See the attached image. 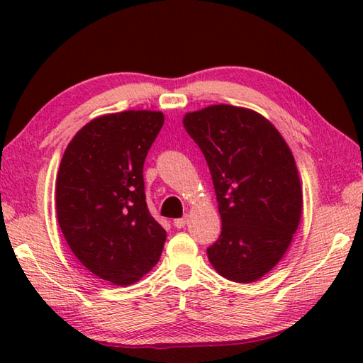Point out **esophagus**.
<instances>
[{
    "instance_id": "1",
    "label": "esophagus",
    "mask_w": 363,
    "mask_h": 363,
    "mask_svg": "<svg viewBox=\"0 0 363 363\" xmlns=\"http://www.w3.org/2000/svg\"><path fill=\"white\" fill-rule=\"evenodd\" d=\"M187 221H189V217L186 215V217H182V218H176V220L173 221V225H174V228L181 229V228H184V226L187 225Z\"/></svg>"
}]
</instances>
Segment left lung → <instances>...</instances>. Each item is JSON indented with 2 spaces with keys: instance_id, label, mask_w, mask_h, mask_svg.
Returning <instances> with one entry per match:
<instances>
[{
  "instance_id": "obj_1",
  "label": "left lung",
  "mask_w": 363,
  "mask_h": 363,
  "mask_svg": "<svg viewBox=\"0 0 363 363\" xmlns=\"http://www.w3.org/2000/svg\"><path fill=\"white\" fill-rule=\"evenodd\" d=\"M182 123L209 165L221 217L207 257L229 281H257L284 257L299 226L295 157L273 123L246 107L213 104Z\"/></svg>"
}]
</instances>
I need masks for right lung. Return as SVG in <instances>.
I'll list each match as a JSON object with an SVG mask.
<instances>
[{
  "mask_svg": "<svg viewBox=\"0 0 363 363\" xmlns=\"http://www.w3.org/2000/svg\"><path fill=\"white\" fill-rule=\"evenodd\" d=\"M164 120L157 111L101 115L76 133L60 160V230L81 264L115 285L140 281L164 250L167 233L151 217L143 184Z\"/></svg>",
  "mask_w": 363,
  "mask_h": 363,
  "instance_id": "add662e5",
  "label": "right lung"
}]
</instances>
